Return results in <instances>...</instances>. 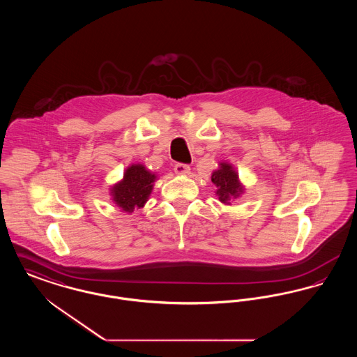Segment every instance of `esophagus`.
Returning <instances> with one entry per match:
<instances>
[{"label":"esophagus","instance_id":"obj_1","mask_svg":"<svg viewBox=\"0 0 357 357\" xmlns=\"http://www.w3.org/2000/svg\"><path fill=\"white\" fill-rule=\"evenodd\" d=\"M174 171H175L178 175H186V174L190 172V166L185 165V163H176L175 167H174Z\"/></svg>","mask_w":357,"mask_h":357}]
</instances>
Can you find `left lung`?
<instances>
[{
	"label": "left lung",
	"mask_w": 357,
	"mask_h": 357,
	"mask_svg": "<svg viewBox=\"0 0 357 357\" xmlns=\"http://www.w3.org/2000/svg\"><path fill=\"white\" fill-rule=\"evenodd\" d=\"M211 182L218 187L217 195L222 204H230L243 191V187L239 183L237 172L229 163L220 165V169L214 171L211 175Z\"/></svg>",
	"instance_id": "1"
}]
</instances>
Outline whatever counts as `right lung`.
Returning a JSON list of instances; mask_svg holds the SVG:
<instances>
[{"mask_svg": "<svg viewBox=\"0 0 357 357\" xmlns=\"http://www.w3.org/2000/svg\"><path fill=\"white\" fill-rule=\"evenodd\" d=\"M156 175L146 170L143 165L130 166L123 176V181L111 188L112 201L126 213H132L147 202Z\"/></svg>", "mask_w": 357, "mask_h": 357, "instance_id": "right-lung-1", "label": "right lung"}]
</instances>
